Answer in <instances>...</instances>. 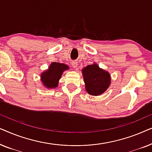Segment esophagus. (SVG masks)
<instances>
[{"mask_svg":"<svg viewBox=\"0 0 152 152\" xmlns=\"http://www.w3.org/2000/svg\"><path fill=\"white\" fill-rule=\"evenodd\" d=\"M71 64H72V66H73V68H76L77 67L78 64H77V62L75 61H72V62H71Z\"/></svg>","mask_w":152,"mask_h":152,"instance_id":"34e87169","label":"esophagus"}]
</instances>
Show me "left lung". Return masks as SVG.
<instances>
[{
  "mask_svg": "<svg viewBox=\"0 0 152 152\" xmlns=\"http://www.w3.org/2000/svg\"><path fill=\"white\" fill-rule=\"evenodd\" d=\"M86 90L91 95H99L109 88L111 79L108 72L100 69L96 64L82 70Z\"/></svg>",
  "mask_w": 152,
  "mask_h": 152,
  "instance_id": "1",
  "label": "left lung"
}]
</instances>
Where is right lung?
<instances>
[{"label": "right lung", "instance_id": "add662e5", "mask_svg": "<svg viewBox=\"0 0 152 152\" xmlns=\"http://www.w3.org/2000/svg\"><path fill=\"white\" fill-rule=\"evenodd\" d=\"M68 69L66 64L60 63H52L49 69L41 74L42 82L48 88H55L64 70Z\"/></svg>", "mask_w": 152, "mask_h": 152}]
</instances>
